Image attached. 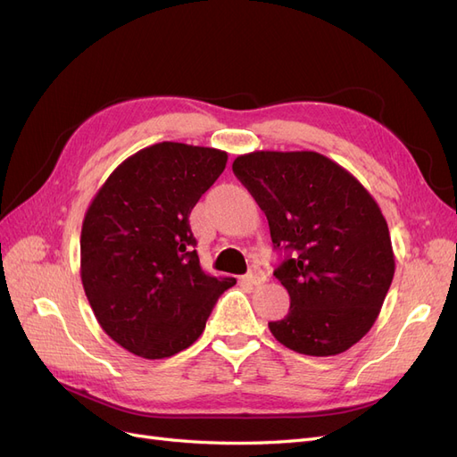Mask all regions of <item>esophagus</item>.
I'll return each mask as SVG.
<instances>
[{
	"mask_svg": "<svg viewBox=\"0 0 457 457\" xmlns=\"http://www.w3.org/2000/svg\"><path fill=\"white\" fill-rule=\"evenodd\" d=\"M244 282L250 284V286H261L262 282H265V274H262V270H259V269L253 267L252 272H247V274L244 276Z\"/></svg>",
	"mask_w": 457,
	"mask_h": 457,
	"instance_id": "obj_1",
	"label": "esophagus"
}]
</instances>
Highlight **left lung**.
<instances>
[{
    "mask_svg": "<svg viewBox=\"0 0 457 457\" xmlns=\"http://www.w3.org/2000/svg\"><path fill=\"white\" fill-rule=\"evenodd\" d=\"M232 171L267 215L287 257L274 276L289 312L269 322L284 347L309 356L351 349L378 320L395 276L389 227L358 179L312 150H255Z\"/></svg>",
    "mask_w": 457,
    "mask_h": 457,
    "instance_id": "8db88e82",
    "label": "left lung"
}]
</instances>
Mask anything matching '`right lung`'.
I'll return each mask as SVG.
<instances>
[{"mask_svg": "<svg viewBox=\"0 0 457 457\" xmlns=\"http://www.w3.org/2000/svg\"><path fill=\"white\" fill-rule=\"evenodd\" d=\"M225 150L163 141L123 160L91 200L79 276L120 347L160 361L185 351L234 278L205 274L188 215L223 173Z\"/></svg>", "mask_w": 457, "mask_h": 457, "instance_id": "right-lung-1", "label": "right lung"}]
</instances>
